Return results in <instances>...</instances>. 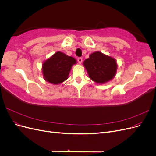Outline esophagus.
I'll list each match as a JSON object with an SVG mask.
<instances>
[{
	"label": "esophagus",
	"instance_id": "1",
	"mask_svg": "<svg viewBox=\"0 0 156 156\" xmlns=\"http://www.w3.org/2000/svg\"><path fill=\"white\" fill-rule=\"evenodd\" d=\"M77 61H78V62H79V64H81L82 61H83V58H82L81 57H79V58H77Z\"/></svg>",
	"mask_w": 156,
	"mask_h": 156
}]
</instances>
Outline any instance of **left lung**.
Returning <instances> with one entry per match:
<instances>
[{
    "mask_svg": "<svg viewBox=\"0 0 156 156\" xmlns=\"http://www.w3.org/2000/svg\"><path fill=\"white\" fill-rule=\"evenodd\" d=\"M89 77L97 83H105L115 77L117 69L116 60L96 51L83 62Z\"/></svg>",
    "mask_w": 156,
    "mask_h": 156,
    "instance_id": "left-lung-1",
    "label": "left lung"
}]
</instances>
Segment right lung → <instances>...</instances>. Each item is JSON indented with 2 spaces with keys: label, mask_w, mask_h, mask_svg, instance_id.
<instances>
[{
  "label": "right lung",
  "mask_w": 156,
  "mask_h": 156,
  "mask_svg": "<svg viewBox=\"0 0 156 156\" xmlns=\"http://www.w3.org/2000/svg\"><path fill=\"white\" fill-rule=\"evenodd\" d=\"M76 60L62 52L58 51L45 60L42 66V73L45 81L57 84L66 81L72 66Z\"/></svg>",
  "instance_id": "1"
}]
</instances>
